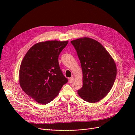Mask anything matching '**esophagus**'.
I'll return each instance as SVG.
<instances>
[{
  "label": "esophagus",
  "mask_w": 135,
  "mask_h": 135,
  "mask_svg": "<svg viewBox=\"0 0 135 135\" xmlns=\"http://www.w3.org/2000/svg\"><path fill=\"white\" fill-rule=\"evenodd\" d=\"M74 78H73V77H72V78H70L69 79V82L70 83H73L74 81Z\"/></svg>",
  "instance_id": "1"
}]
</instances>
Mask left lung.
<instances>
[{"instance_id":"obj_1","label":"left lung","mask_w":135,"mask_h":135,"mask_svg":"<svg viewBox=\"0 0 135 135\" xmlns=\"http://www.w3.org/2000/svg\"><path fill=\"white\" fill-rule=\"evenodd\" d=\"M80 61L83 71V87L78 90L86 102L101 100L110 91L117 75L114 60L98 41L83 37L70 41Z\"/></svg>"}]
</instances>
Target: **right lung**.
I'll use <instances>...</instances> for the list:
<instances>
[{
	"label": "right lung",
	"instance_id": "1",
	"mask_svg": "<svg viewBox=\"0 0 135 135\" xmlns=\"http://www.w3.org/2000/svg\"><path fill=\"white\" fill-rule=\"evenodd\" d=\"M68 42L57 40L38 42L29 49L21 63L20 86L27 95L40 104L52 101L68 82L58 60Z\"/></svg>",
	"mask_w": 135,
	"mask_h": 135
}]
</instances>
